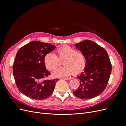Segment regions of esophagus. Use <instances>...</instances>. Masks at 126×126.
Wrapping results in <instances>:
<instances>
[{"instance_id":"34e87169","label":"esophagus","mask_w":126,"mask_h":126,"mask_svg":"<svg viewBox=\"0 0 126 126\" xmlns=\"http://www.w3.org/2000/svg\"><path fill=\"white\" fill-rule=\"evenodd\" d=\"M63 79L66 80H70L71 79V78H63Z\"/></svg>"}]
</instances>
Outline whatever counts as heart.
<instances>
[{
  "instance_id": "heart-1",
  "label": "heart",
  "mask_w": 126,
  "mask_h": 126,
  "mask_svg": "<svg viewBox=\"0 0 126 126\" xmlns=\"http://www.w3.org/2000/svg\"><path fill=\"white\" fill-rule=\"evenodd\" d=\"M56 56L54 53L48 52L44 58L47 69L50 70L59 66L63 61V67L57 68L52 72L54 77H63L73 73L77 75L84 70L87 64V59L83 53L77 51L68 45H64L57 49Z\"/></svg>"
}]
</instances>
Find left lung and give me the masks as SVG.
Wrapping results in <instances>:
<instances>
[{"instance_id":"1","label":"left lung","mask_w":126,"mask_h":126,"mask_svg":"<svg viewBox=\"0 0 126 126\" xmlns=\"http://www.w3.org/2000/svg\"><path fill=\"white\" fill-rule=\"evenodd\" d=\"M75 46L85 55L87 64L77 77L80 85L74 94L82 99H89L105 89L111 74V64L105 49L93 41L85 40Z\"/></svg>"}]
</instances>
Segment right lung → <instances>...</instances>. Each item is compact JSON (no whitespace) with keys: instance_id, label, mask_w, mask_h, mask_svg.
I'll return each instance as SVG.
<instances>
[{"instance_id":"1","label":"right lung","mask_w":126,"mask_h":126,"mask_svg":"<svg viewBox=\"0 0 126 126\" xmlns=\"http://www.w3.org/2000/svg\"><path fill=\"white\" fill-rule=\"evenodd\" d=\"M56 48L55 46L33 41L18 51L13 66V75L17 87L30 98L43 100L50 96L58 79L44 80L50 75L46 68L45 56Z\"/></svg>"}]
</instances>
